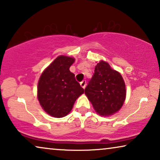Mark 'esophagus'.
I'll list each match as a JSON object with an SVG mask.
<instances>
[{
  "mask_svg": "<svg viewBox=\"0 0 160 160\" xmlns=\"http://www.w3.org/2000/svg\"><path fill=\"white\" fill-rule=\"evenodd\" d=\"M86 84H87V83H86V81L84 80V81H82V82H81V83H80V85L82 86V88H84H84H86Z\"/></svg>",
  "mask_w": 160,
  "mask_h": 160,
  "instance_id": "1",
  "label": "esophagus"
}]
</instances>
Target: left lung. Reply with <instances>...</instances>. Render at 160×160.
I'll return each instance as SVG.
<instances>
[{"mask_svg": "<svg viewBox=\"0 0 160 160\" xmlns=\"http://www.w3.org/2000/svg\"><path fill=\"white\" fill-rule=\"evenodd\" d=\"M84 93L98 115L110 116L119 111L125 102V83L118 71L102 60L96 64Z\"/></svg>", "mask_w": 160, "mask_h": 160, "instance_id": "obj_1", "label": "left lung"}]
</instances>
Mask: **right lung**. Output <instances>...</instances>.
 Returning <instances> with one entry per match:
<instances>
[{"instance_id":"obj_1","label":"right lung","mask_w":160,"mask_h":160,"mask_svg":"<svg viewBox=\"0 0 160 160\" xmlns=\"http://www.w3.org/2000/svg\"><path fill=\"white\" fill-rule=\"evenodd\" d=\"M75 58L59 56L49 65L39 78L37 96L43 110L56 118L67 116L76 100L84 90L70 71Z\"/></svg>"}]
</instances>
